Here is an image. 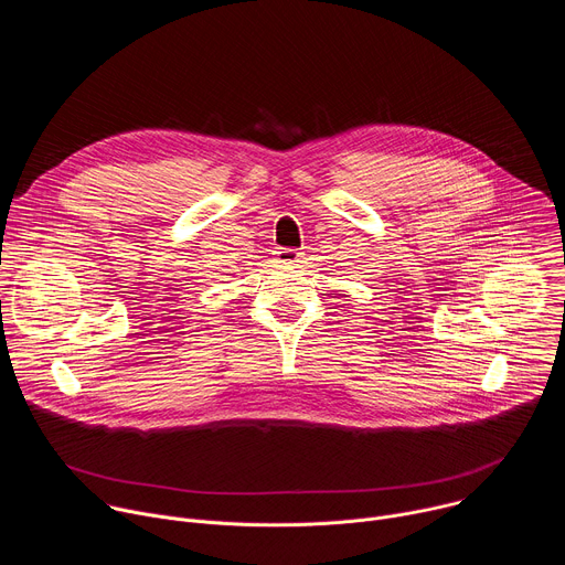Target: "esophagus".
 <instances>
[{
	"label": "esophagus",
	"mask_w": 565,
	"mask_h": 565,
	"mask_svg": "<svg viewBox=\"0 0 565 565\" xmlns=\"http://www.w3.org/2000/svg\"><path fill=\"white\" fill-rule=\"evenodd\" d=\"M299 257H301V253L295 250V248H279V250H277V259H279L281 264H297Z\"/></svg>",
	"instance_id": "34e87169"
}]
</instances>
